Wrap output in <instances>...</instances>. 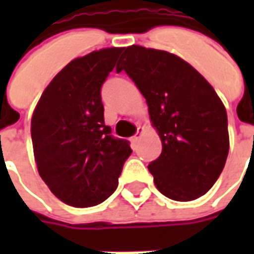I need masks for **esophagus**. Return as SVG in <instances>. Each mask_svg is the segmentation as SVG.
<instances>
[{
  "mask_svg": "<svg viewBox=\"0 0 254 254\" xmlns=\"http://www.w3.org/2000/svg\"><path fill=\"white\" fill-rule=\"evenodd\" d=\"M140 129H141V127H137V133H136V134H134V136H133V141H137L138 140V137H140Z\"/></svg>",
  "mask_w": 254,
  "mask_h": 254,
  "instance_id": "34e87169",
  "label": "esophagus"
}]
</instances>
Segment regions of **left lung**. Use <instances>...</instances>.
Segmentation results:
<instances>
[{
    "instance_id": "8db88e82",
    "label": "left lung",
    "mask_w": 254,
    "mask_h": 254,
    "mask_svg": "<svg viewBox=\"0 0 254 254\" xmlns=\"http://www.w3.org/2000/svg\"><path fill=\"white\" fill-rule=\"evenodd\" d=\"M121 66L147 100L162 140V154L148 165L158 190L176 201L205 194L229 155L227 113L205 78L184 60L133 45Z\"/></svg>"
}]
</instances>
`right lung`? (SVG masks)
Wrapping results in <instances>:
<instances>
[{"instance_id": "add662e5", "label": "right lung", "mask_w": 254, "mask_h": 254, "mask_svg": "<svg viewBox=\"0 0 254 254\" xmlns=\"http://www.w3.org/2000/svg\"><path fill=\"white\" fill-rule=\"evenodd\" d=\"M122 49L92 52L67 64L43 91L31 121L38 171L67 205L92 207L118 187L132 154L105 124L100 89Z\"/></svg>"}]
</instances>
